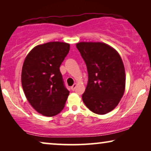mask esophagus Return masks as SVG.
<instances>
[{"instance_id":"obj_1","label":"esophagus","mask_w":151,"mask_h":151,"mask_svg":"<svg viewBox=\"0 0 151 151\" xmlns=\"http://www.w3.org/2000/svg\"><path fill=\"white\" fill-rule=\"evenodd\" d=\"M76 86H77V84H74L71 87V90H72V91H74V90H75V88H76Z\"/></svg>"}]
</instances>
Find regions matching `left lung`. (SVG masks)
I'll return each mask as SVG.
<instances>
[{
  "instance_id": "1",
  "label": "left lung",
  "mask_w": 151,
  "mask_h": 151,
  "mask_svg": "<svg viewBox=\"0 0 151 151\" xmlns=\"http://www.w3.org/2000/svg\"><path fill=\"white\" fill-rule=\"evenodd\" d=\"M88 71V83L82 94L86 107L98 115L106 114L119 104L125 90V69L117 51L103 42L76 44Z\"/></svg>"
}]
</instances>
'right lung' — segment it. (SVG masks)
<instances>
[{
  "instance_id": "add662e5",
  "label": "right lung",
  "mask_w": 151,
  "mask_h": 151,
  "mask_svg": "<svg viewBox=\"0 0 151 151\" xmlns=\"http://www.w3.org/2000/svg\"><path fill=\"white\" fill-rule=\"evenodd\" d=\"M69 44L50 42L35 47L24 59L21 82L28 102L37 112L52 117L60 113L69 91L60 71Z\"/></svg>"
}]
</instances>
